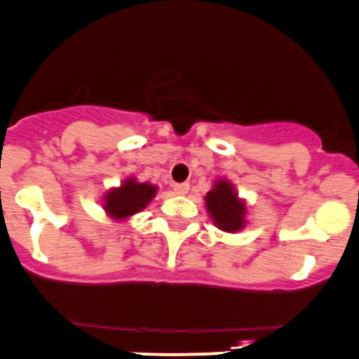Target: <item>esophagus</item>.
Masks as SVG:
<instances>
[{
  "mask_svg": "<svg viewBox=\"0 0 359 359\" xmlns=\"http://www.w3.org/2000/svg\"><path fill=\"white\" fill-rule=\"evenodd\" d=\"M172 190H175L176 195H187L188 190H190V184H188V183H176V184H172Z\"/></svg>",
  "mask_w": 359,
  "mask_h": 359,
  "instance_id": "obj_1",
  "label": "esophagus"
}]
</instances>
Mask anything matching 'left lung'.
<instances>
[{
  "mask_svg": "<svg viewBox=\"0 0 359 359\" xmlns=\"http://www.w3.org/2000/svg\"><path fill=\"white\" fill-rule=\"evenodd\" d=\"M203 200L214 226L224 233H238L248 224L246 200L238 195L234 184L227 178L215 180Z\"/></svg>",
  "mask_w": 359,
  "mask_h": 359,
  "instance_id": "1",
  "label": "left lung"
}]
</instances>
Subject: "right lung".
I'll use <instances>...</instances> for the list:
<instances>
[{
	"mask_svg": "<svg viewBox=\"0 0 359 359\" xmlns=\"http://www.w3.org/2000/svg\"><path fill=\"white\" fill-rule=\"evenodd\" d=\"M159 188L156 184L140 183L135 176H128L123 180L119 187H113L106 190L102 195V209L109 219L116 222L128 221L135 214L142 212L152 202L154 196L157 195Z\"/></svg>",
	"mask_w": 359,
	"mask_h": 359,
	"instance_id": "add662e5",
	"label": "right lung"
}]
</instances>
